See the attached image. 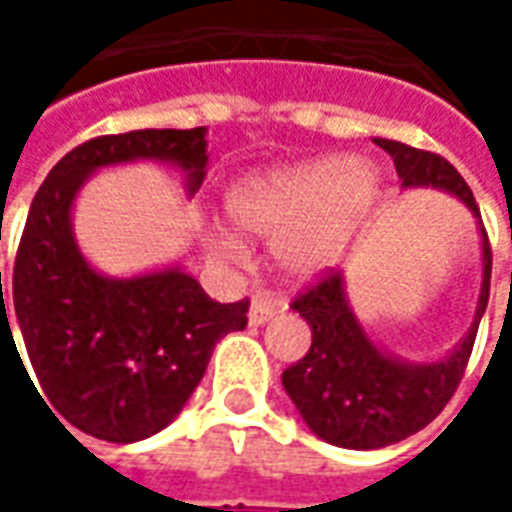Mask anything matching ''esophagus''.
Masks as SVG:
<instances>
[{
	"mask_svg": "<svg viewBox=\"0 0 512 512\" xmlns=\"http://www.w3.org/2000/svg\"><path fill=\"white\" fill-rule=\"evenodd\" d=\"M279 310H282V304L271 299V296H255V299H252V307H249V323H252V326H260V323L271 321Z\"/></svg>",
	"mask_w": 512,
	"mask_h": 512,
	"instance_id": "esophagus-1",
	"label": "esophagus"
}]
</instances>
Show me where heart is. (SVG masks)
<instances>
[{
	"label": "heart",
	"mask_w": 512,
	"mask_h": 512,
	"mask_svg": "<svg viewBox=\"0 0 512 512\" xmlns=\"http://www.w3.org/2000/svg\"><path fill=\"white\" fill-rule=\"evenodd\" d=\"M378 172L365 161L323 156L257 172L227 191V213L244 233L277 241V257L296 277L334 266L373 211ZM216 252L238 257L233 235H216Z\"/></svg>",
	"instance_id": "1"
}]
</instances>
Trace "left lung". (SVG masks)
Returning a JSON list of instances; mask_svg holds the SVG:
<instances>
[{"label": "left lung", "mask_w": 512, "mask_h": 512, "mask_svg": "<svg viewBox=\"0 0 512 512\" xmlns=\"http://www.w3.org/2000/svg\"><path fill=\"white\" fill-rule=\"evenodd\" d=\"M395 161L403 186H433L455 194L480 219L469 183L439 153L376 139ZM483 233V290L463 343L433 365H406L384 354L348 307L343 274L326 268L321 279L290 301L312 329V345L282 373V384L315 436L345 450H378L408 439L439 417L461 384L477 326L491 290V244Z\"/></svg>", "instance_id": "left-lung-1"}]
</instances>
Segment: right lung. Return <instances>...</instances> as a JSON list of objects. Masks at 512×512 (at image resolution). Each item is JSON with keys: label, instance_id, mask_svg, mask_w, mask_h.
<instances>
[{"label": "right lung", "instance_id": "right-lung-1", "mask_svg": "<svg viewBox=\"0 0 512 512\" xmlns=\"http://www.w3.org/2000/svg\"><path fill=\"white\" fill-rule=\"evenodd\" d=\"M136 158L178 164L194 194L208 164L205 128H145L73 147L32 200L10 299L0 274V348L5 337L16 348V321L38 376L35 386L27 373L29 384L41 389L40 400L47 397L51 417L115 444L167 428L205 376L216 343L241 332L249 312V299L219 304L178 266L109 279L84 260L71 233L76 194L98 167Z\"/></svg>", "mask_w": 512, "mask_h": 512}]
</instances>
